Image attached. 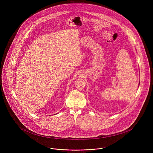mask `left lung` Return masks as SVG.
Masks as SVG:
<instances>
[{
	"instance_id": "obj_1",
	"label": "left lung",
	"mask_w": 153,
	"mask_h": 153,
	"mask_svg": "<svg viewBox=\"0 0 153 153\" xmlns=\"http://www.w3.org/2000/svg\"><path fill=\"white\" fill-rule=\"evenodd\" d=\"M139 84H140V83H139Z\"/></svg>"
}]
</instances>
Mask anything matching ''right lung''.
<instances>
[{"label": "right lung", "mask_w": 153, "mask_h": 153, "mask_svg": "<svg viewBox=\"0 0 153 153\" xmlns=\"http://www.w3.org/2000/svg\"><path fill=\"white\" fill-rule=\"evenodd\" d=\"M57 114H58V113H57ZM56 114H54V115H56Z\"/></svg>", "instance_id": "add662e5"}]
</instances>
